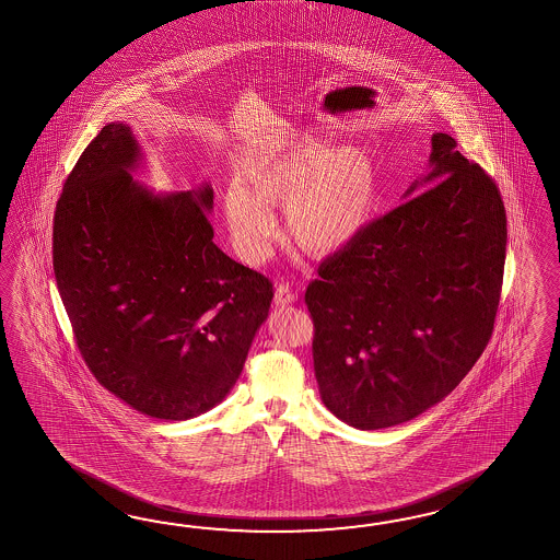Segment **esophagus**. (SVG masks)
<instances>
[{
	"mask_svg": "<svg viewBox=\"0 0 560 560\" xmlns=\"http://www.w3.org/2000/svg\"><path fill=\"white\" fill-rule=\"evenodd\" d=\"M295 293L291 291V287L289 283H281V285L277 287V291H275V305H279V307H285V305H291V303H295Z\"/></svg>",
	"mask_w": 560,
	"mask_h": 560,
	"instance_id": "34e87169",
	"label": "esophagus"
}]
</instances>
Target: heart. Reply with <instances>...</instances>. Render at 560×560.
Masks as SVG:
<instances>
[{"instance_id": "b5f03b06", "label": "heart", "mask_w": 560, "mask_h": 560, "mask_svg": "<svg viewBox=\"0 0 560 560\" xmlns=\"http://www.w3.org/2000/svg\"><path fill=\"white\" fill-rule=\"evenodd\" d=\"M243 178L224 190L222 208L232 245L250 265L273 245V206L287 205V229L301 248L329 255L364 231L378 191L366 151L326 141L246 151Z\"/></svg>"}]
</instances>
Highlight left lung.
Instances as JSON below:
<instances>
[{
    "label": "left lung",
    "instance_id": "obj_1",
    "mask_svg": "<svg viewBox=\"0 0 560 560\" xmlns=\"http://www.w3.org/2000/svg\"><path fill=\"white\" fill-rule=\"evenodd\" d=\"M317 269L305 291L319 395L362 431L441 402L486 350L500 303L505 210L493 179L433 133L429 174Z\"/></svg>",
    "mask_w": 560,
    "mask_h": 560
}]
</instances>
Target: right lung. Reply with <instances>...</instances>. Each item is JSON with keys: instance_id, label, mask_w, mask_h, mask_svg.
Here are the masks:
<instances>
[{"instance_id": "add662e5", "label": "right lung", "mask_w": 560, "mask_h": 560, "mask_svg": "<svg viewBox=\"0 0 560 560\" xmlns=\"http://www.w3.org/2000/svg\"><path fill=\"white\" fill-rule=\"evenodd\" d=\"M124 121L82 151L56 205L58 293L89 370L153 419L217 407L269 315L273 283L214 245V191L153 194Z\"/></svg>"}]
</instances>
